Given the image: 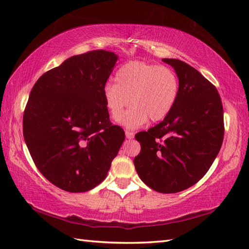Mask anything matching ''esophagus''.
<instances>
[{"instance_id": "obj_1", "label": "esophagus", "mask_w": 249, "mask_h": 249, "mask_svg": "<svg viewBox=\"0 0 249 249\" xmlns=\"http://www.w3.org/2000/svg\"><path fill=\"white\" fill-rule=\"evenodd\" d=\"M125 136H126V138H127V139H133L134 137H135V133H133V131L126 130L125 131Z\"/></svg>"}]
</instances>
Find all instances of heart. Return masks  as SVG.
<instances>
[{
	"instance_id": "1",
	"label": "heart",
	"mask_w": 249,
	"mask_h": 249,
	"mask_svg": "<svg viewBox=\"0 0 249 249\" xmlns=\"http://www.w3.org/2000/svg\"><path fill=\"white\" fill-rule=\"evenodd\" d=\"M115 83L104 87V100L111 119L119 122L128 102L132 106L122 119L126 128L135 129L163 120L172 110L178 94V80L170 67L144 61H131L115 72Z\"/></svg>"
}]
</instances>
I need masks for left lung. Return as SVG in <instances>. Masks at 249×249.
<instances>
[{
  "mask_svg": "<svg viewBox=\"0 0 249 249\" xmlns=\"http://www.w3.org/2000/svg\"><path fill=\"white\" fill-rule=\"evenodd\" d=\"M178 78V94L162 122L136 140L141 151L136 171L147 186L162 194L193 186L212 166L224 140V111L217 89L201 73L177 59H162Z\"/></svg>",
  "mask_w": 249,
  "mask_h": 249,
  "instance_id": "obj_1",
  "label": "left lung"
}]
</instances>
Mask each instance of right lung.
Wrapping results in <instances>:
<instances>
[{"instance_id": "right-lung-1", "label": "right lung", "mask_w": 249, "mask_h": 249, "mask_svg": "<svg viewBox=\"0 0 249 249\" xmlns=\"http://www.w3.org/2000/svg\"><path fill=\"white\" fill-rule=\"evenodd\" d=\"M119 56L94 50L73 55L34 84L23 113V137L40 173L70 193L91 190L107 177L125 139L112 125L104 87Z\"/></svg>"}]
</instances>
